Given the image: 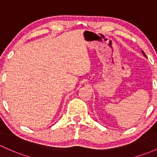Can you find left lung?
I'll return each instance as SVG.
<instances>
[{"label":"left lung","mask_w":157,"mask_h":157,"mask_svg":"<svg viewBox=\"0 0 157 157\" xmlns=\"http://www.w3.org/2000/svg\"><path fill=\"white\" fill-rule=\"evenodd\" d=\"M142 54H143L144 55V56H146V55H145V54H144V51H142ZM146 57H147V56H146Z\"/></svg>","instance_id":"obj_1"}]
</instances>
